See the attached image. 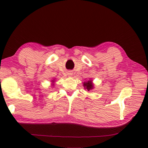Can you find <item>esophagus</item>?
Returning a JSON list of instances; mask_svg holds the SVG:
<instances>
[{"mask_svg":"<svg viewBox=\"0 0 148 148\" xmlns=\"http://www.w3.org/2000/svg\"><path fill=\"white\" fill-rule=\"evenodd\" d=\"M67 75H68L69 76H72V72L71 71L67 72Z\"/></svg>","mask_w":148,"mask_h":148,"instance_id":"esophagus-1","label":"esophagus"}]
</instances>
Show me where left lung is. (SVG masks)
I'll return each instance as SVG.
<instances>
[{
    "mask_svg": "<svg viewBox=\"0 0 148 148\" xmlns=\"http://www.w3.org/2000/svg\"><path fill=\"white\" fill-rule=\"evenodd\" d=\"M83 86L84 87V89H86L88 91H91L94 89V84L92 83V79H89L86 82H84L83 83Z\"/></svg>",
    "mask_w": 148,
    "mask_h": 148,
    "instance_id": "1",
    "label": "left lung"
}]
</instances>
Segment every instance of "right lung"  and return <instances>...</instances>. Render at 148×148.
<instances>
[{
    "label": "right lung",
    "instance_id": "right-lung-1",
    "mask_svg": "<svg viewBox=\"0 0 148 148\" xmlns=\"http://www.w3.org/2000/svg\"><path fill=\"white\" fill-rule=\"evenodd\" d=\"M51 82H52V83H54V82H55V79H53V80H51ZM53 85H54L53 84Z\"/></svg>",
    "mask_w": 148,
    "mask_h": 148
}]
</instances>
